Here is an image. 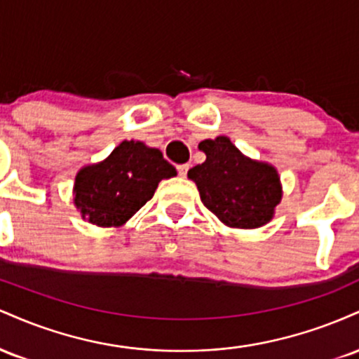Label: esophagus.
<instances>
[{"label": "esophagus", "mask_w": 359, "mask_h": 359, "mask_svg": "<svg viewBox=\"0 0 359 359\" xmlns=\"http://www.w3.org/2000/svg\"><path fill=\"white\" fill-rule=\"evenodd\" d=\"M177 172H179L180 177H187V172H189V163H182V165L177 167Z\"/></svg>", "instance_id": "34e87169"}]
</instances>
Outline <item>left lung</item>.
Here are the masks:
<instances>
[{"label": "left lung", "mask_w": 359, "mask_h": 359, "mask_svg": "<svg viewBox=\"0 0 359 359\" xmlns=\"http://www.w3.org/2000/svg\"><path fill=\"white\" fill-rule=\"evenodd\" d=\"M205 162L187 177L201 201L228 228L255 229L273 219L283 191L278 170L269 162L246 156L224 135L199 143Z\"/></svg>", "instance_id": "obj_1"}]
</instances>
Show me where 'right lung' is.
Here are the masks:
<instances>
[{"mask_svg": "<svg viewBox=\"0 0 359 359\" xmlns=\"http://www.w3.org/2000/svg\"><path fill=\"white\" fill-rule=\"evenodd\" d=\"M175 175L158 148L125 140L104 160L77 172L74 205L90 224L121 228L154 197L160 180Z\"/></svg>", "mask_w": 359, "mask_h": 359, "instance_id": "1", "label": "right lung"}]
</instances>
